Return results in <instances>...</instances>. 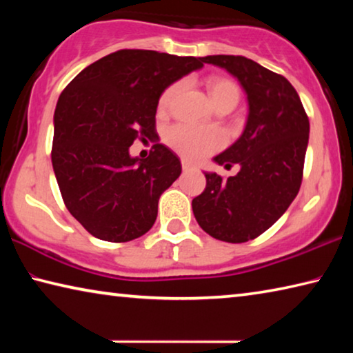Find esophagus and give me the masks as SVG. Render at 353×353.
I'll return each instance as SVG.
<instances>
[{
  "label": "esophagus",
  "instance_id": "34e87169",
  "mask_svg": "<svg viewBox=\"0 0 353 353\" xmlns=\"http://www.w3.org/2000/svg\"><path fill=\"white\" fill-rule=\"evenodd\" d=\"M193 168H194L193 165H191L190 162H187V160H183V162H182V170L183 171H190V170H193Z\"/></svg>",
  "mask_w": 353,
  "mask_h": 353
}]
</instances>
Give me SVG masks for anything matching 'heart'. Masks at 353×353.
<instances>
[{
  "mask_svg": "<svg viewBox=\"0 0 353 353\" xmlns=\"http://www.w3.org/2000/svg\"><path fill=\"white\" fill-rule=\"evenodd\" d=\"M179 92H181V83L166 88L159 101L160 109H168ZM208 92L214 107L224 104L235 107L240 99V88L236 87V83L227 79H212L208 82ZM165 139L176 152L190 160L204 159L224 145V135L218 129L190 126V124H177L170 128Z\"/></svg>",
  "mask_w": 353,
  "mask_h": 353,
  "instance_id": "obj_1",
  "label": "heart"
}]
</instances>
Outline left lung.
Here are the masks:
<instances>
[{"label":"left lung","mask_w":353,"mask_h":353,"mask_svg":"<svg viewBox=\"0 0 353 353\" xmlns=\"http://www.w3.org/2000/svg\"><path fill=\"white\" fill-rule=\"evenodd\" d=\"M205 63L236 77L246 93V126L234 145L213 157L240 165L227 181L204 171L207 185L191 202L208 235L225 243L254 240L286 212L299 193L310 123L297 92L283 76L243 56H207Z\"/></svg>","instance_id":"obj_1"}]
</instances>
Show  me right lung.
<instances>
[{"label": "right lung", "instance_id": "1", "mask_svg": "<svg viewBox=\"0 0 353 353\" xmlns=\"http://www.w3.org/2000/svg\"><path fill=\"white\" fill-rule=\"evenodd\" d=\"M204 67V57L121 50L83 68L59 97L51 162L68 212L104 241L126 243L151 229L159 199L181 176L177 155L154 140L159 99L171 83Z\"/></svg>", "mask_w": 353, "mask_h": 353}]
</instances>
